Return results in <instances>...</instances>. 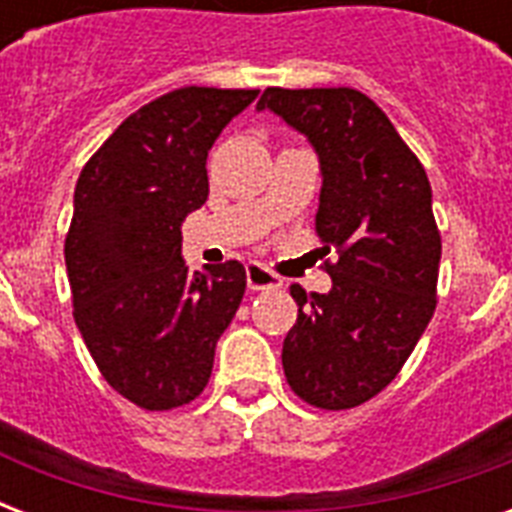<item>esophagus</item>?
Returning a JSON list of instances; mask_svg holds the SVG:
<instances>
[{"label":"esophagus","mask_w":512,"mask_h":512,"mask_svg":"<svg viewBox=\"0 0 512 512\" xmlns=\"http://www.w3.org/2000/svg\"><path fill=\"white\" fill-rule=\"evenodd\" d=\"M284 281L271 273L268 268H263L260 263H249L247 265V287L249 289H279Z\"/></svg>","instance_id":"1"}]
</instances>
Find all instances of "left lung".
<instances>
[{"label": "left lung", "mask_w": 512, "mask_h": 512, "mask_svg": "<svg viewBox=\"0 0 512 512\" xmlns=\"http://www.w3.org/2000/svg\"><path fill=\"white\" fill-rule=\"evenodd\" d=\"M303 132L321 164L316 233L332 289L289 292V388L319 409H353L388 388L436 311L441 233L420 159L382 108L350 87H268L257 111Z\"/></svg>", "instance_id": "8db88e82"}]
</instances>
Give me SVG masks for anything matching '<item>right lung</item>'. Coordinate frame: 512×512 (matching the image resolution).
Returning <instances> with one entry per match:
<instances>
[{"mask_svg": "<svg viewBox=\"0 0 512 512\" xmlns=\"http://www.w3.org/2000/svg\"><path fill=\"white\" fill-rule=\"evenodd\" d=\"M257 92H167L127 116L76 180L66 236L74 321L108 385L148 412L207 388L247 289L239 260L188 276L180 225L209 196V148Z\"/></svg>", "mask_w": 512, "mask_h": 512, "instance_id": "add662e5", "label": "right lung"}]
</instances>
